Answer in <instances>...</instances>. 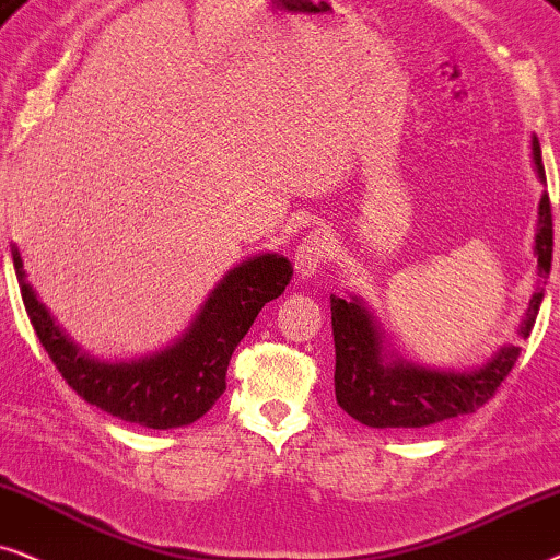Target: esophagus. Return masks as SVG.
Here are the masks:
<instances>
[{
    "mask_svg": "<svg viewBox=\"0 0 560 560\" xmlns=\"http://www.w3.org/2000/svg\"><path fill=\"white\" fill-rule=\"evenodd\" d=\"M327 253H330V241L323 233H312L296 245L294 253V268L300 279H312L323 268Z\"/></svg>",
    "mask_w": 560,
    "mask_h": 560,
    "instance_id": "esophagus-1",
    "label": "esophagus"
}]
</instances>
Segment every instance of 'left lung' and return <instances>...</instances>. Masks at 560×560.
Masks as SVG:
<instances>
[{"label": "left lung", "instance_id": "1", "mask_svg": "<svg viewBox=\"0 0 560 560\" xmlns=\"http://www.w3.org/2000/svg\"><path fill=\"white\" fill-rule=\"evenodd\" d=\"M533 163L540 182H546L540 143L533 136ZM538 276L548 279L553 260V214L542 194L535 233ZM542 302V287L527 304L520 335L533 332ZM335 338V399L353 420L369 428H428V424L471 415L494 397L499 386L517 363L520 348L504 346L479 369L441 371L424 369L386 353L382 327L358 296H330Z\"/></svg>", "mask_w": 560, "mask_h": 560}]
</instances>
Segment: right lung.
Listing matches in <instances>:
<instances>
[{
  "mask_svg": "<svg viewBox=\"0 0 560 560\" xmlns=\"http://www.w3.org/2000/svg\"><path fill=\"white\" fill-rule=\"evenodd\" d=\"M12 260L30 323L66 384L102 412L153 430L182 428L210 412L225 392V374L237 342L264 304L284 294L294 273L292 264L276 253L243 260L222 276L174 346L130 363H104L81 353L37 302L25 281L18 248H12Z\"/></svg>",
  "mask_w": 560,
  "mask_h": 560,
  "instance_id": "1",
  "label": "right lung"
}]
</instances>
